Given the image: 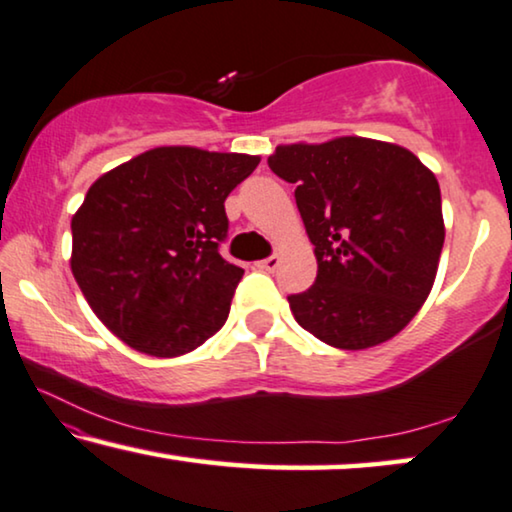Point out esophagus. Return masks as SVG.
Instances as JSON below:
<instances>
[{
  "label": "esophagus",
  "instance_id": "obj_1",
  "mask_svg": "<svg viewBox=\"0 0 512 512\" xmlns=\"http://www.w3.org/2000/svg\"><path fill=\"white\" fill-rule=\"evenodd\" d=\"M257 266L262 271H266V273H273L280 266V257L278 255H271V257H266V259H262V262H257Z\"/></svg>",
  "mask_w": 512,
  "mask_h": 512
}]
</instances>
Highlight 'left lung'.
<instances>
[{
    "mask_svg": "<svg viewBox=\"0 0 512 512\" xmlns=\"http://www.w3.org/2000/svg\"><path fill=\"white\" fill-rule=\"evenodd\" d=\"M318 257L290 294L294 320L341 350L390 341L420 311L443 250L441 187L410 150L362 136L280 146L269 157Z\"/></svg>",
    "mask_w": 512,
    "mask_h": 512,
    "instance_id": "1",
    "label": "left lung"
}]
</instances>
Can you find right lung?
<instances>
[{"label": "right lung", "mask_w": 512, "mask_h": 512, "mask_svg": "<svg viewBox=\"0 0 512 512\" xmlns=\"http://www.w3.org/2000/svg\"><path fill=\"white\" fill-rule=\"evenodd\" d=\"M259 157L155 148L97 178L71 220V271L129 348L176 357L225 325L243 269L220 255L225 199Z\"/></svg>", "instance_id": "right-lung-1"}]
</instances>
